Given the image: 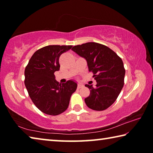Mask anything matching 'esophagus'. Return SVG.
I'll return each instance as SVG.
<instances>
[{"label": "esophagus", "instance_id": "34e87169", "mask_svg": "<svg viewBox=\"0 0 153 153\" xmlns=\"http://www.w3.org/2000/svg\"><path fill=\"white\" fill-rule=\"evenodd\" d=\"M83 86H84V85L82 84H79L78 85H77V88L79 89V88H82Z\"/></svg>", "mask_w": 153, "mask_h": 153}]
</instances>
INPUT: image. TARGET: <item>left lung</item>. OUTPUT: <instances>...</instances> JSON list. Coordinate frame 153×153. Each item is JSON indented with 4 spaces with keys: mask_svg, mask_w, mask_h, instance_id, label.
I'll use <instances>...</instances> for the list:
<instances>
[{
    "mask_svg": "<svg viewBox=\"0 0 153 153\" xmlns=\"http://www.w3.org/2000/svg\"><path fill=\"white\" fill-rule=\"evenodd\" d=\"M71 50L87 61L97 81L96 88L86 84L90 94L85 98L91 109L103 111L115 101L123 88L126 70L121 59L107 46L96 42L74 46Z\"/></svg>",
    "mask_w": 153,
    "mask_h": 153,
    "instance_id": "8db88e82",
    "label": "left lung"
}]
</instances>
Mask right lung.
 <instances>
[{
    "instance_id": "obj_1",
    "label": "right lung",
    "mask_w": 153,
    "mask_h": 153,
    "mask_svg": "<svg viewBox=\"0 0 153 153\" xmlns=\"http://www.w3.org/2000/svg\"><path fill=\"white\" fill-rule=\"evenodd\" d=\"M72 46L49 45L36 51L25 69V86L33 104L44 113L57 115L68 107L77 89L75 80L59 84L54 73L60 68L59 57Z\"/></svg>"
}]
</instances>
